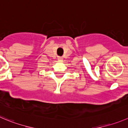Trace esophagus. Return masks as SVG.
<instances>
[{
	"label": "esophagus",
	"mask_w": 128,
	"mask_h": 128,
	"mask_svg": "<svg viewBox=\"0 0 128 128\" xmlns=\"http://www.w3.org/2000/svg\"><path fill=\"white\" fill-rule=\"evenodd\" d=\"M57 59H58V62H62L63 60V58H62V57H58V58H57Z\"/></svg>",
	"instance_id": "esophagus-1"
}]
</instances>
